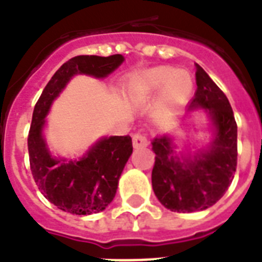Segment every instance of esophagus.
<instances>
[{
  "mask_svg": "<svg viewBox=\"0 0 262 262\" xmlns=\"http://www.w3.org/2000/svg\"><path fill=\"white\" fill-rule=\"evenodd\" d=\"M149 144L148 141V136L142 132H137L133 135V146L135 148H142V146H146Z\"/></svg>",
  "mask_w": 262,
  "mask_h": 262,
  "instance_id": "34e87169",
  "label": "esophagus"
}]
</instances>
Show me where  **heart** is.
<instances>
[{
	"label": "heart",
	"instance_id": "heart-1",
	"mask_svg": "<svg viewBox=\"0 0 262 262\" xmlns=\"http://www.w3.org/2000/svg\"><path fill=\"white\" fill-rule=\"evenodd\" d=\"M137 94L148 97L163 90L165 105L171 109L179 107L190 98L193 89V80L184 70L172 67H156L144 72L135 84Z\"/></svg>",
	"mask_w": 262,
	"mask_h": 262
}]
</instances>
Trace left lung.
Returning a JSON list of instances; mask_svg holds the SVG:
<instances>
[{
  "label": "left lung",
  "instance_id": "8db88e82",
  "mask_svg": "<svg viewBox=\"0 0 262 262\" xmlns=\"http://www.w3.org/2000/svg\"><path fill=\"white\" fill-rule=\"evenodd\" d=\"M196 93L190 107H205L215 126L211 148L193 160L173 156L171 140L155 138L152 187L164 207L193 212L215 205L230 186L237 169V122L229 99L196 64Z\"/></svg>",
  "mask_w": 262,
  "mask_h": 262
}]
</instances>
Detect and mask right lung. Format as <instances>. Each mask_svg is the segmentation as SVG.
Instances as JSON below:
<instances>
[{"mask_svg":"<svg viewBox=\"0 0 262 262\" xmlns=\"http://www.w3.org/2000/svg\"><path fill=\"white\" fill-rule=\"evenodd\" d=\"M124 61L122 55L107 57L80 55L57 70L36 102L28 135L32 176L44 196L63 211L89 215L105 210L116 196L118 179L133 152L129 136L106 137L95 144L79 161L51 157L42 140L44 117L66 83L75 74L103 78Z\"/></svg>","mask_w":262,"mask_h":262,"instance_id":"right-lung-1","label":"right lung"}]
</instances>
